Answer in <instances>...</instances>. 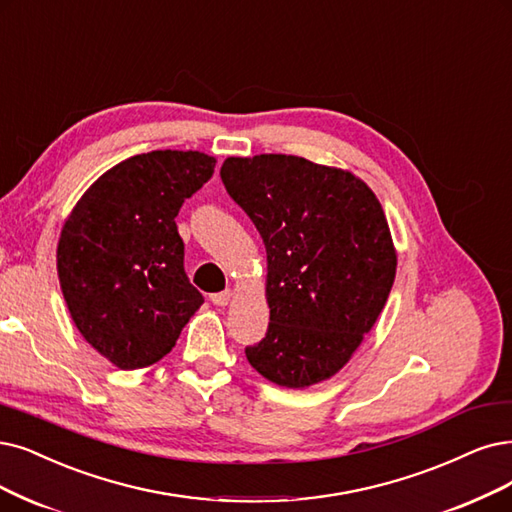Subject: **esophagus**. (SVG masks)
Returning a JSON list of instances; mask_svg holds the SVG:
<instances>
[{
	"instance_id": "1",
	"label": "esophagus",
	"mask_w": 512,
	"mask_h": 512,
	"mask_svg": "<svg viewBox=\"0 0 512 512\" xmlns=\"http://www.w3.org/2000/svg\"><path fill=\"white\" fill-rule=\"evenodd\" d=\"M230 299H232V291L230 289H225L221 293L211 295V301H213L215 306H227V304H230Z\"/></svg>"
}]
</instances>
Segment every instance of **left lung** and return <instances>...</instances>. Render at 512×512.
<instances>
[{"label":"left lung","instance_id":"obj_1","mask_svg":"<svg viewBox=\"0 0 512 512\" xmlns=\"http://www.w3.org/2000/svg\"><path fill=\"white\" fill-rule=\"evenodd\" d=\"M221 179L268 255L270 325L246 358L282 388L329 380L373 329L394 282L380 200L350 170L285 154L230 156Z\"/></svg>","mask_w":512,"mask_h":512}]
</instances>
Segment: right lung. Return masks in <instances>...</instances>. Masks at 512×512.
<instances>
[{
	"instance_id": "right-lung-1",
	"label": "right lung",
	"mask_w": 512,
	"mask_h": 512,
	"mask_svg": "<svg viewBox=\"0 0 512 512\" xmlns=\"http://www.w3.org/2000/svg\"><path fill=\"white\" fill-rule=\"evenodd\" d=\"M215 164L192 149L132 156L94 181L63 223L56 272L65 304L118 369L158 363L204 304L183 270L175 217Z\"/></svg>"
}]
</instances>
